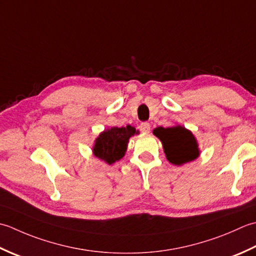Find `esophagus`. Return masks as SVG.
<instances>
[{"label": "esophagus", "mask_w": 256, "mask_h": 256, "mask_svg": "<svg viewBox=\"0 0 256 256\" xmlns=\"http://www.w3.org/2000/svg\"><path fill=\"white\" fill-rule=\"evenodd\" d=\"M139 128H140V132H149V130H150V124H149V122H142V124H140Z\"/></svg>", "instance_id": "esophagus-1"}]
</instances>
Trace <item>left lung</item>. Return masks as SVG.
Here are the masks:
<instances>
[{"instance_id": "1", "label": "left lung", "mask_w": 256, "mask_h": 256, "mask_svg": "<svg viewBox=\"0 0 256 256\" xmlns=\"http://www.w3.org/2000/svg\"><path fill=\"white\" fill-rule=\"evenodd\" d=\"M154 134L161 140L166 157L171 164L180 166L199 156L194 136L184 127H158L154 130Z\"/></svg>"}]
</instances>
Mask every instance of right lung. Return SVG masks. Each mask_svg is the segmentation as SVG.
Wrapping results in <instances>:
<instances>
[{
  "label": "right lung",
  "mask_w": 256,
  "mask_h": 256,
  "mask_svg": "<svg viewBox=\"0 0 256 256\" xmlns=\"http://www.w3.org/2000/svg\"><path fill=\"white\" fill-rule=\"evenodd\" d=\"M137 132L129 124L126 127H114L105 130L96 139L92 149L94 154L109 164L116 162L124 156L129 138Z\"/></svg>",
  "instance_id": "right-lung-1"
}]
</instances>
